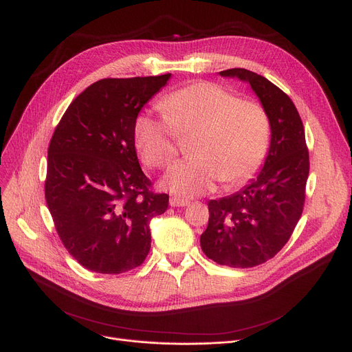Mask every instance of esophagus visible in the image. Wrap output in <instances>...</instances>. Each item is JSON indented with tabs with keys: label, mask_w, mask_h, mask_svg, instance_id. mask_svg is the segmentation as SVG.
<instances>
[{
	"label": "esophagus",
	"mask_w": 352,
	"mask_h": 352,
	"mask_svg": "<svg viewBox=\"0 0 352 352\" xmlns=\"http://www.w3.org/2000/svg\"><path fill=\"white\" fill-rule=\"evenodd\" d=\"M190 204V201L181 197H171L170 198V206L171 207H187Z\"/></svg>",
	"instance_id": "obj_1"
}]
</instances>
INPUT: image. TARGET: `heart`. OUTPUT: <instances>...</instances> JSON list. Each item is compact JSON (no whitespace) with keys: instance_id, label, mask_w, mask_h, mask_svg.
Returning a JSON list of instances; mask_svg holds the SVG:
<instances>
[{"instance_id":"obj_1","label":"heart","mask_w":352,"mask_h":352,"mask_svg":"<svg viewBox=\"0 0 352 352\" xmlns=\"http://www.w3.org/2000/svg\"><path fill=\"white\" fill-rule=\"evenodd\" d=\"M160 108L158 116H137L134 141L148 166L165 168L177 157V135L194 133L192 157L178 162L164 181L174 194H207L219 179L239 186L260 171L271 141L270 117L260 104L239 100L215 82L197 81L164 96Z\"/></svg>"}]
</instances>
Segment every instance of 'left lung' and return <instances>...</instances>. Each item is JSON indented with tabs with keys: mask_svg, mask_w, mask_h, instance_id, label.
<instances>
[{
	"mask_svg": "<svg viewBox=\"0 0 352 352\" xmlns=\"http://www.w3.org/2000/svg\"><path fill=\"white\" fill-rule=\"evenodd\" d=\"M219 76L251 85L270 117L271 144L255 179L241 191L208 202V227L199 243L219 265L251 268L278 254L301 218L309 155L301 117L283 89L245 68Z\"/></svg>",
	"mask_w": 352,
	"mask_h": 352,
	"instance_id": "8db88e82",
	"label": "left lung"
}]
</instances>
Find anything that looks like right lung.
I'll return each mask as SVG.
<instances>
[{
  "instance_id": "1",
  "label": "right lung",
  "mask_w": 352,
  "mask_h": 352,
  "mask_svg": "<svg viewBox=\"0 0 352 352\" xmlns=\"http://www.w3.org/2000/svg\"><path fill=\"white\" fill-rule=\"evenodd\" d=\"M171 78H104L64 113L48 146L45 201L67 251L87 270L122 274L151 248L150 221L168 208L142 173L134 121Z\"/></svg>"
}]
</instances>
